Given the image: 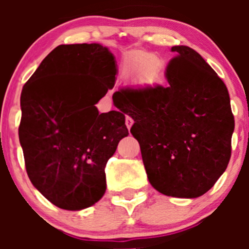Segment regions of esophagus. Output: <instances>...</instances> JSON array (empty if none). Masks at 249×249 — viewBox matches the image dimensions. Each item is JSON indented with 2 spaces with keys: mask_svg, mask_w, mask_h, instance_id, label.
I'll return each mask as SVG.
<instances>
[{
  "mask_svg": "<svg viewBox=\"0 0 249 249\" xmlns=\"http://www.w3.org/2000/svg\"><path fill=\"white\" fill-rule=\"evenodd\" d=\"M125 124H126L127 129H130L132 126V124H134V119L131 117H126L125 118Z\"/></svg>",
  "mask_w": 249,
  "mask_h": 249,
  "instance_id": "1",
  "label": "esophagus"
}]
</instances>
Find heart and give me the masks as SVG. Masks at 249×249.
<instances>
[{
  "label": "heart",
  "mask_w": 249,
  "mask_h": 249,
  "mask_svg": "<svg viewBox=\"0 0 249 249\" xmlns=\"http://www.w3.org/2000/svg\"><path fill=\"white\" fill-rule=\"evenodd\" d=\"M157 60L148 54H139L130 60L129 70L139 77L149 76L157 69Z\"/></svg>",
  "instance_id": "b5f03b06"
}]
</instances>
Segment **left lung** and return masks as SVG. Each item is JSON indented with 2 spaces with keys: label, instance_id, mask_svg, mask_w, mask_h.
I'll use <instances>...</instances> for the list:
<instances>
[{
  "label": "left lung",
  "instance_id": "obj_1",
  "mask_svg": "<svg viewBox=\"0 0 249 249\" xmlns=\"http://www.w3.org/2000/svg\"><path fill=\"white\" fill-rule=\"evenodd\" d=\"M166 70L169 85L124 88L113 100L134 119L154 189L167 196L195 199L224 173L231 157L235 120L224 82L197 52L175 46Z\"/></svg>",
  "mask_w": 249,
  "mask_h": 249
}]
</instances>
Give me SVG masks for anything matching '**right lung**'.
Here are the masks:
<instances>
[{"label": "right lung", "instance_id": "1", "mask_svg": "<svg viewBox=\"0 0 249 249\" xmlns=\"http://www.w3.org/2000/svg\"><path fill=\"white\" fill-rule=\"evenodd\" d=\"M115 74L107 47L61 44L22 88L19 141L27 176L62 210H84L104 196L105 167L129 135L124 112L100 114L95 106L114 87Z\"/></svg>", "mask_w": 249, "mask_h": 249}]
</instances>
